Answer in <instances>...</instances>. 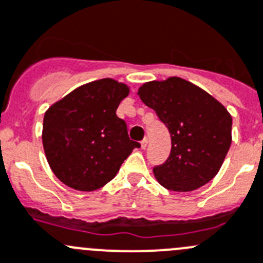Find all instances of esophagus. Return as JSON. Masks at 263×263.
<instances>
[{
  "mask_svg": "<svg viewBox=\"0 0 263 263\" xmlns=\"http://www.w3.org/2000/svg\"><path fill=\"white\" fill-rule=\"evenodd\" d=\"M147 143H148V139H147V138H144L143 139V141H142L141 142V147H142V148H146V147H147Z\"/></svg>",
  "mask_w": 263,
  "mask_h": 263,
  "instance_id": "1",
  "label": "esophagus"
}]
</instances>
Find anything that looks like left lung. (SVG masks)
I'll return each instance as SVG.
<instances>
[{"label":"left lung","instance_id":"1","mask_svg":"<svg viewBox=\"0 0 263 263\" xmlns=\"http://www.w3.org/2000/svg\"><path fill=\"white\" fill-rule=\"evenodd\" d=\"M138 96L171 133V155L154 167L157 182L171 191L187 192L213 179L231 146L232 117L227 109L179 77L146 82Z\"/></svg>","mask_w":263,"mask_h":263}]
</instances>
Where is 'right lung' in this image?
<instances>
[{
  "label": "right lung",
  "mask_w": 263,
  "mask_h": 263,
  "mask_svg": "<svg viewBox=\"0 0 263 263\" xmlns=\"http://www.w3.org/2000/svg\"><path fill=\"white\" fill-rule=\"evenodd\" d=\"M129 87L102 79L77 87L44 116L42 144L51 171L68 187L94 191L115 178L141 144L127 136L116 109Z\"/></svg>",
  "instance_id": "right-lung-1"
}]
</instances>
